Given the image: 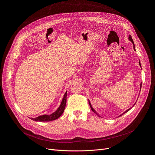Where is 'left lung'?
Instances as JSON below:
<instances>
[{
	"label": "left lung",
	"mask_w": 155,
	"mask_h": 155,
	"mask_svg": "<svg viewBox=\"0 0 155 155\" xmlns=\"http://www.w3.org/2000/svg\"><path fill=\"white\" fill-rule=\"evenodd\" d=\"M129 41H130V42H132V43L133 44V47H134V50H135V48H134V41H133V39H132V37H131V36H130V35H129ZM139 64H140V67H141V64H140V61L139 62ZM140 90H141V88H142V83H141V84H140ZM88 102H89V105H90V107H91V109H92V111H93L94 112V113H96V114H97V116H100L99 114H97V112H96V110H94V109H93V107H92V106L91 105V102H90V101H89V100H88ZM136 103H137V102H136ZM136 103H135V104H136ZM135 104H134V105H135ZM133 106H134V105H133ZM132 107H130V109H127V110H125V111L124 112H123V113H122V114H121L120 116H121V115H123L124 114L126 113V112H128V111H129V110H130V109H131V108H132Z\"/></svg>",
	"instance_id": "1"
}]
</instances>
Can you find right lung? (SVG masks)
Masks as SVG:
<instances>
[{"label":"right lung","instance_id":"add662e5","mask_svg":"<svg viewBox=\"0 0 155 155\" xmlns=\"http://www.w3.org/2000/svg\"><path fill=\"white\" fill-rule=\"evenodd\" d=\"M67 91L65 92L64 95L63 97V100L61 103V105L58 107V109L56 110L53 113H51L50 115L48 114H44L42 116H39L35 118H31L32 120L36 121H53L56 119L59 118V117L62 115L63 113L64 110L65 109V107H66V103H67Z\"/></svg>","mask_w":155,"mask_h":155}]
</instances>
